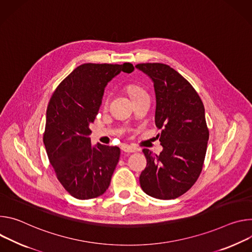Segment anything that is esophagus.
Here are the masks:
<instances>
[{
	"label": "esophagus",
	"mask_w": 252,
	"mask_h": 252,
	"mask_svg": "<svg viewBox=\"0 0 252 252\" xmlns=\"http://www.w3.org/2000/svg\"><path fill=\"white\" fill-rule=\"evenodd\" d=\"M121 149H122V151H124V152H126V153H133V152H136V151H137V149H136L135 147L130 146V145H127V144H123V145L121 146Z\"/></svg>",
	"instance_id": "1"
}]
</instances>
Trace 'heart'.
Returning a JSON list of instances; mask_svg holds the SVG:
<instances>
[{"label":"heart","mask_w":252,"mask_h":252,"mask_svg":"<svg viewBox=\"0 0 252 252\" xmlns=\"http://www.w3.org/2000/svg\"><path fill=\"white\" fill-rule=\"evenodd\" d=\"M126 89H127V92L129 93L131 99L136 98V97H139V96H141V95L147 94L146 91H145L142 87L138 86V85H134V84H130V85H128V86L126 87ZM104 102L106 103V102H107V99H105Z\"/></svg>","instance_id":"1"}]
</instances>
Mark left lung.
<instances>
[{"label": "left lung", "mask_w": 252, "mask_h": 252, "mask_svg": "<svg viewBox=\"0 0 252 252\" xmlns=\"http://www.w3.org/2000/svg\"><path fill=\"white\" fill-rule=\"evenodd\" d=\"M149 76L156 95L155 124L161 129L159 155L143 149L146 168L139 181L142 190L157 199H174L187 192L203 167L209 131L203 103L191 84L162 63L135 66Z\"/></svg>", "instance_id": "obj_1"}]
</instances>
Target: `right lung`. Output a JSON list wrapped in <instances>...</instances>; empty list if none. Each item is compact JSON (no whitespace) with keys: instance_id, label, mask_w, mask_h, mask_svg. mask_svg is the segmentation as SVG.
<instances>
[{"instance_id":"1","label":"right lung","mask_w":252,"mask_h":252,"mask_svg":"<svg viewBox=\"0 0 252 252\" xmlns=\"http://www.w3.org/2000/svg\"><path fill=\"white\" fill-rule=\"evenodd\" d=\"M133 70L131 63L80 65L50 99L43 141L58 180L77 199L96 198L110 185L120 148L92 146L89 125L98 114L108 82L121 71Z\"/></svg>"}]
</instances>
